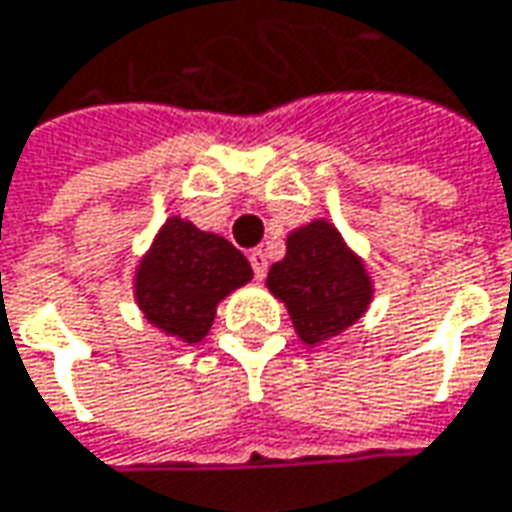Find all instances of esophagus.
I'll return each instance as SVG.
<instances>
[{"label": "esophagus", "mask_w": 512, "mask_h": 512, "mask_svg": "<svg viewBox=\"0 0 512 512\" xmlns=\"http://www.w3.org/2000/svg\"><path fill=\"white\" fill-rule=\"evenodd\" d=\"M250 264H253V273H256V279H264V273H267V253H264L262 248L250 253Z\"/></svg>", "instance_id": "34e87169"}]
</instances>
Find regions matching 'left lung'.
I'll list each match as a JSON object with an SVG mask.
<instances>
[{"instance_id": "left-lung-1", "label": "left lung", "mask_w": 512, "mask_h": 512, "mask_svg": "<svg viewBox=\"0 0 512 512\" xmlns=\"http://www.w3.org/2000/svg\"><path fill=\"white\" fill-rule=\"evenodd\" d=\"M264 287L284 304L307 346L341 338L375 301L372 270L327 216L290 231L287 253L270 264Z\"/></svg>"}]
</instances>
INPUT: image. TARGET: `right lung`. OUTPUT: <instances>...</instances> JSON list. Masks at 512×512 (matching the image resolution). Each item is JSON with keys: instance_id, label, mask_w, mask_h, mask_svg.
Segmentation results:
<instances>
[{"instance_id": "obj_1", "label": "right lung", "mask_w": 512, "mask_h": 512, "mask_svg": "<svg viewBox=\"0 0 512 512\" xmlns=\"http://www.w3.org/2000/svg\"><path fill=\"white\" fill-rule=\"evenodd\" d=\"M250 279V262L225 236L174 214L137 259L132 293L152 327L194 346L208 338L216 307Z\"/></svg>"}]
</instances>
